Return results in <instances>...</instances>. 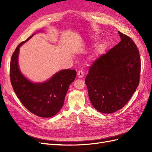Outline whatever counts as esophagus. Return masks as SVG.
I'll use <instances>...</instances> for the list:
<instances>
[{"label": "esophagus", "mask_w": 152, "mask_h": 152, "mask_svg": "<svg viewBox=\"0 0 152 152\" xmlns=\"http://www.w3.org/2000/svg\"><path fill=\"white\" fill-rule=\"evenodd\" d=\"M77 76H78V77H79V78H82V77H84V72H83V70H80L79 71H78V72H77Z\"/></svg>", "instance_id": "34e87169"}]
</instances>
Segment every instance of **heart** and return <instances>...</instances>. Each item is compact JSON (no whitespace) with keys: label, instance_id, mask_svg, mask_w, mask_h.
<instances>
[{"label":"heart","instance_id":"obj_1","mask_svg":"<svg viewBox=\"0 0 152 152\" xmlns=\"http://www.w3.org/2000/svg\"><path fill=\"white\" fill-rule=\"evenodd\" d=\"M104 44H102L101 45H99V46L98 47L97 49H96V54H99L103 52V50L104 49Z\"/></svg>","mask_w":152,"mask_h":152}]
</instances>
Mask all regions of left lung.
Masks as SVG:
<instances>
[{
  "label": "left lung",
  "instance_id": "8db88e82",
  "mask_svg": "<svg viewBox=\"0 0 152 152\" xmlns=\"http://www.w3.org/2000/svg\"><path fill=\"white\" fill-rule=\"evenodd\" d=\"M118 33L121 40L96 59L85 80L92 104L105 113L123 108L140 83L139 50L129 37Z\"/></svg>",
  "mask_w": 152,
  "mask_h": 152
}]
</instances>
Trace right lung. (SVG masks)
<instances>
[{
    "instance_id": "1",
    "label": "right lung",
    "mask_w": 152,
    "mask_h": 152,
    "mask_svg": "<svg viewBox=\"0 0 152 152\" xmlns=\"http://www.w3.org/2000/svg\"><path fill=\"white\" fill-rule=\"evenodd\" d=\"M33 35L18 45L12 55L11 82L17 97L29 112L40 117H50L62 108L69 86L74 81L77 72L71 69L61 70L41 84L32 83L26 79L18 68V53L21 45Z\"/></svg>"
}]
</instances>
